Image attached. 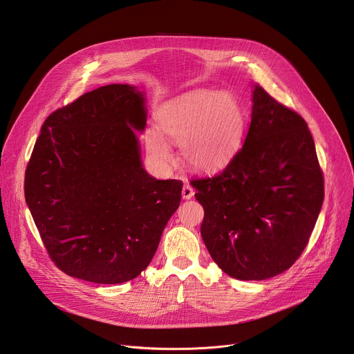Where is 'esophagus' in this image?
I'll return each instance as SVG.
<instances>
[{
    "mask_svg": "<svg viewBox=\"0 0 354 354\" xmlns=\"http://www.w3.org/2000/svg\"><path fill=\"white\" fill-rule=\"evenodd\" d=\"M193 194H194L193 187H192L189 183H185L183 187H182V197H183V198H192Z\"/></svg>",
    "mask_w": 354,
    "mask_h": 354,
    "instance_id": "34e87169",
    "label": "esophagus"
}]
</instances>
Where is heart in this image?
<instances>
[{
  "mask_svg": "<svg viewBox=\"0 0 354 354\" xmlns=\"http://www.w3.org/2000/svg\"><path fill=\"white\" fill-rule=\"evenodd\" d=\"M158 129L180 145L185 161L200 171L225 165L238 151L246 126L239 99L230 92L198 91L180 96L158 112ZM147 151L161 162L172 158L164 137L149 129L144 134Z\"/></svg>",
  "mask_w": 354,
  "mask_h": 354,
  "instance_id": "heart-1",
  "label": "heart"
}]
</instances>
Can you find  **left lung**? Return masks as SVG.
Here are the masks:
<instances>
[{
    "instance_id": "1",
    "label": "left lung",
    "mask_w": 354,
    "mask_h": 354,
    "mask_svg": "<svg viewBox=\"0 0 354 354\" xmlns=\"http://www.w3.org/2000/svg\"><path fill=\"white\" fill-rule=\"evenodd\" d=\"M252 102L245 142L225 169L190 180L205 209L200 232L209 254L238 280H265L291 268L324 203V175L306 120L259 85Z\"/></svg>"
}]
</instances>
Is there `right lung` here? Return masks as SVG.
Listing matches in <instances>:
<instances>
[{
	"mask_svg": "<svg viewBox=\"0 0 354 354\" xmlns=\"http://www.w3.org/2000/svg\"><path fill=\"white\" fill-rule=\"evenodd\" d=\"M144 93L100 86L50 115L25 172V198L55 265L71 277L119 284L153 259L180 203L182 182L142 168L133 129L147 122Z\"/></svg>",
	"mask_w": 354,
	"mask_h": 354,
	"instance_id": "1",
	"label": "right lung"
}]
</instances>
